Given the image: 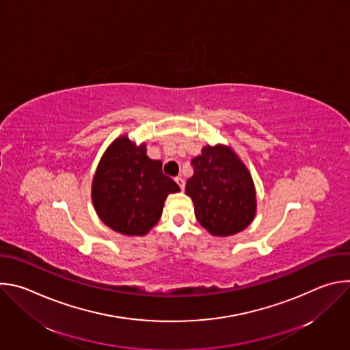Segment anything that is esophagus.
Masks as SVG:
<instances>
[{"mask_svg":"<svg viewBox=\"0 0 350 350\" xmlns=\"http://www.w3.org/2000/svg\"><path fill=\"white\" fill-rule=\"evenodd\" d=\"M174 181L177 183V185H178V187H180V189L183 191V189H184V187H185V181H184L181 177H176V178H174Z\"/></svg>","mask_w":350,"mask_h":350,"instance_id":"esophagus-1","label":"esophagus"}]
</instances>
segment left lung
Returning a JSON list of instances; mask_svg holds the SVG:
<instances>
[{"label":"left lung","mask_w":350,"mask_h":350,"mask_svg":"<svg viewBox=\"0 0 350 350\" xmlns=\"http://www.w3.org/2000/svg\"><path fill=\"white\" fill-rule=\"evenodd\" d=\"M187 181L196 220L212 235L228 237L245 230L256 215V191L251 173L230 146L206 145L192 159Z\"/></svg>","instance_id":"obj_1"}]
</instances>
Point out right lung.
<instances>
[{"mask_svg":"<svg viewBox=\"0 0 350 350\" xmlns=\"http://www.w3.org/2000/svg\"><path fill=\"white\" fill-rule=\"evenodd\" d=\"M180 187L162 172V162L146 155L145 144L116 138L99 161L91 198L108 227L124 235H145L161 219L165 199Z\"/></svg>","mask_w":350,"mask_h":350,"instance_id":"add662e5","label":"right lung"}]
</instances>
